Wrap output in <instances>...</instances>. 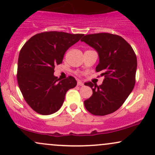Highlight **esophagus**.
Returning a JSON list of instances; mask_svg holds the SVG:
<instances>
[{
  "mask_svg": "<svg viewBox=\"0 0 155 155\" xmlns=\"http://www.w3.org/2000/svg\"><path fill=\"white\" fill-rule=\"evenodd\" d=\"M77 85L78 86H84V84L81 82V81H78V82H77Z\"/></svg>",
  "mask_w": 155,
  "mask_h": 155,
  "instance_id": "esophagus-1",
  "label": "esophagus"
}]
</instances>
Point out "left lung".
Returning <instances> with one entry per match:
<instances>
[{
  "label": "left lung",
  "mask_w": 155,
  "mask_h": 155,
  "mask_svg": "<svg viewBox=\"0 0 155 155\" xmlns=\"http://www.w3.org/2000/svg\"><path fill=\"white\" fill-rule=\"evenodd\" d=\"M99 55L96 72L104 76L101 85L84 84L92 95L84 101L86 109L96 116H105L121 107L136 84L137 58L132 47L122 37L108 33L86 35L81 39Z\"/></svg>",
  "instance_id": "left-lung-1"
}]
</instances>
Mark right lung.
Segmentation results:
<instances>
[{"label": "right lung", "mask_w": 155, "mask_h": 155, "mask_svg": "<svg viewBox=\"0 0 155 155\" xmlns=\"http://www.w3.org/2000/svg\"><path fill=\"white\" fill-rule=\"evenodd\" d=\"M84 34L47 31L31 37L19 51L17 82L27 104L35 112L49 115L60 109L65 93L76 86L71 76L60 80L54 76L69 47Z\"/></svg>", "instance_id": "obj_1"}]
</instances>
